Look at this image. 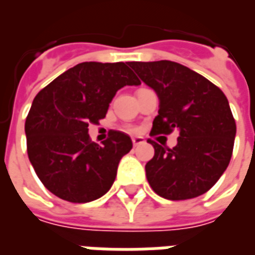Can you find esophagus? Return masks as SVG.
<instances>
[{
    "instance_id": "obj_1",
    "label": "esophagus",
    "mask_w": 255,
    "mask_h": 255,
    "mask_svg": "<svg viewBox=\"0 0 255 255\" xmlns=\"http://www.w3.org/2000/svg\"><path fill=\"white\" fill-rule=\"evenodd\" d=\"M144 142L143 138H140V136H135L132 138V144L133 146H139V144H142Z\"/></svg>"
}]
</instances>
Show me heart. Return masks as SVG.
I'll return each instance as SVG.
<instances>
[{
	"mask_svg": "<svg viewBox=\"0 0 255 255\" xmlns=\"http://www.w3.org/2000/svg\"><path fill=\"white\" fill-rule=\"evenodd\" d=\"M131 132H133V129H131Z\"/></svg>",
	"mask_w": 255,
	"mask_h": 255,
	"instance_id": "obj_1",
	"label": "heart"
}]
</instances>
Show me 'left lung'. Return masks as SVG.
Listing matches in <instances>:
<instances>
[{
	"instance_id": "obj_1",
	"label": "left lung",
	"mask_w": 255,
	"mask_h": 255,
	"mask_svg": "<svg viewBox=\"0 0 255 255\" xmlns=\"http://www.w3.org/2000/svg\"><path fill=\"white\" fill-rule=\"evenodd\" d=\"M128 64L160 100L150 133L179 131L173 149L149 139L154 147V157L144 166L150 187L171 201L202 195L224 173L234 150L236 124L227 97L202 75L179 63Z\"/></svg>"
}]
</instances>
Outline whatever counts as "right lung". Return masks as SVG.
Instances as JSON below:
<instances>
[{"label": "right lung", "mask_w": 255, "mask_h": 255, "mask_svg": "<svg viewBox=\"0 0 255 255\" xmlns=\"http://www.w3.org/2000/svg\"><path fill=\"white\" fill-rule=\"evenodd\" d=\"M128 63H80L42 89L25 119L27 153L43 186L73 203L98 199L109 191L117 166L132 149L127 133L111 131L98 144L89 124L106 116L117 90L140 80Z\"/></svg>", "instance_id": "right-lung-1"}]
</instances>
